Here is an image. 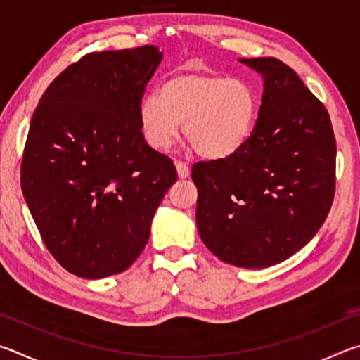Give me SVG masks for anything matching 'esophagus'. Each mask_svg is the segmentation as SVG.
<instances>
[{"mask_svg":"<svg viewBox=\"0 0 360 360\" xmlns=\"http://www.w3.org/2000/svg\"><path fill=\"white\" fill-rule=\"evenodd\" d=\"M174 165H176V169H178V176L181 179H186V178H188V176H191V168H188L184 162L176 160Z\"/></svg>","mask_w":360,"mask_h":360,"instance_id":"obj_1","label":"esophagus"}]
</instances>
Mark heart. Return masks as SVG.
<instances>
[{
  "label": "heart",
  "instance_id": "1",
  "mask_svg": "<svg viewBox=\"0 0 360 360\" xmlns=\"http://www.w3.org/2000/svg\"><path fill=\"white\" fill-rule=\"evenodd\" d=\"M255 115L257 98L251 85L198 70L168 77L160 96H146L138 109L139 130L150 148L168 149L184 124L187 141L208 160H224L241 150Z\"/></svg>",
  "mask_w": 360,
  "mask_h": 360
}]
</instances>
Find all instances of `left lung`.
I'll use <instances>...</instances> for the list:
<instances>
[{"instance_id": "left-lung-1", "label": "left lung", "mask_w": 360, "mask_h": 360, "mask_svg": "<svg viewBox=\"0 0 360 360\" xmlns=\"http://www.w3.org/2000/svg\"><path fill=\"white\" fill-rule=\"evenodd\" d=\"M240 62L264 77L259 117L235 155L193 165L197 227L216 257L265 268L300 251L324 224L337 143L327 109L290 66L273 57Z\"/></svg>"}]
</instances>
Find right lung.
<instances>
[{"label": "right lung", "instance_id": "1", "mask_svg": "<svg viewBox=\"0 0 360 360\" xmlns=\"http://www.w3.org/2000/svg\"><path fill=\"white\" fill-rule=\"evenodd\" d=\"M162 52H92L42 94L23 149L20 184L49 252L100 279L129 268L178 173L144 141L138 109Z\"/></svg>", "mask_w": 360, "mask_h": 360}]
</instances>
